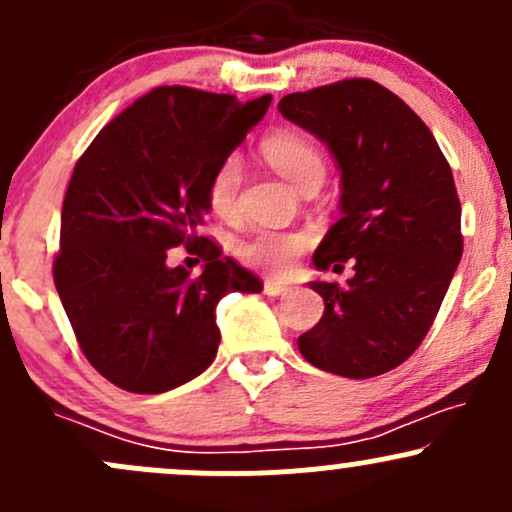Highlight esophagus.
<instances>
[{"label":"esophagus","mask_w":512,"mask_h":512,"mask_svg":"<svg viewBox=\"0 0 512 512\" xmlns=\"http://www.w3.org/2000/svg\"><path fill=\"white\" fill-rule=\"evenodd\" d=\"M287 289H289L287 284L274 282V279H267V282H265V294H270V297H279V294H284Z\"/></svg>","instance_id":"34e87169"}]
</instances>
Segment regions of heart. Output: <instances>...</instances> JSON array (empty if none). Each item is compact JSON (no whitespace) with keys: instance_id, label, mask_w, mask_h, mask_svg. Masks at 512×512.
<instances>
[{"instance_id":"b5f03b06","label":"heart","mask_w":512,"mask_h":512,"mask_svg":"<svg viewBox=\"0 0 512 512\" xmlns=\"http://www.w3.org/2000/svg\"><path fill=\"white\" fill-rule=\"evenodd\" d=\"M262 154L274 169L294 188L306 191L309 186H321L326 176V164L319 149L309 139L294 132H279L262 142ZM242 179V164L235 154L225 157L213 169L206 186V201L220 218H233L238 213V193ZM306 233H287V230H260L240 245V257L245 265L265 272H287L294 257L309 247Z\"/></svg>"}]
</instances>
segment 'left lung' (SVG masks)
Returning a JSON list of instances; mask_svg holds the SVG:
<instances>
[{
	"label": "left lung",
	"instance_id": "left-lung-1",
	"mask_svg": "<svg viewBox=\"0 0 512 512\" xmlns=\"http://www.w3.org/2000/svg\"><path fill=\"white\" fill-rule=\"evenodd\" d=\"M279 112L326 144L341 171V220L314 252L316 270L348 287L309 282L324 316L299 336L316 368L383 375L417 351L459 267L461 203L437 139L395 93L348 78L279 100Z\"/></svg>",
	"mask_w": 512,
	"mask_h": 512
}]
</instances>
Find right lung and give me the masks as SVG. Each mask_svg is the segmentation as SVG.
Returning <instances> with one entry per match:
<instances>
[{"mask_svg": "<svg viewBox=\"0 0 512 512\" xmlns=\"http://www.w3.org/2000/svg\"><path fill=\"white\" fill-rule=\"evenodd\" d=\"M270 102L161 85L107 122L75 164L53 282L85 358L112 385L159 395L193 380L218 353V301L262 292L198 228L213 169ZM179 244L202 257L201 275L165 265Z\"/></svg>", "mask_w": 512, "mask_h": 512, "instance_id": "right-lung-1", "label": "right lung"}]
</instances>
